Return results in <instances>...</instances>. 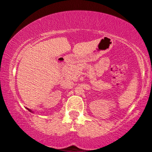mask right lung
Segmentation results:
<instances>
[{
    "label": "right lung",
    "mask_w": 152,
    "mask_h": 152,
    "mask_svg": "<svg viewBox=\"0 0 152 152\" xmlns=\"http://www.w3.org/2000/svg\"><path fill=\"white\" fill-rule=\"evenodd\" d=\"M28 109V111H30V112H31V113H33V111H31V109Z\"/></svg>",
    "instance_id": "right-lung-1"
}]
</instances>
